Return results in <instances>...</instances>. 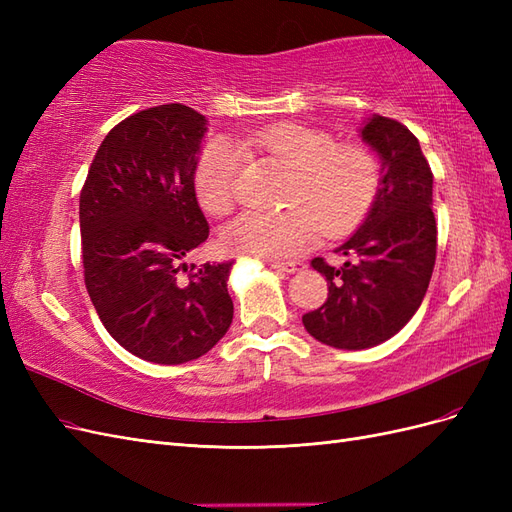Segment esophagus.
<instances>
[{"label":"esophagus","mask_w":512,"mask_h":512,"mask_svg":"<svg viewBox=\"0 0 512 512\" xmlns=\"http://www.w3.org/2000/svg\"><path fill=\"white\" fill-rule=\"evenodd\" d=\"M271 267L277 271L297 273V271L305 269V262H301V260H271Z\"/></svg>","instance_id":"1"}]
</instances>
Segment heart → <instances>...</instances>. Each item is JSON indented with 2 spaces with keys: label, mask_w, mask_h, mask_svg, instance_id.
<instances>
[{
  "label": "heart",
  "mask_w": 512,
  "mask_h": 512,
  "mask_svg": "<svg viewBox=\"0 0 512 512\" xmlns=\"http://www.w3.org/2000/svg\"><path fill=\"white\" fill-rule=\"evenodd\" d=\"M243 149L292 170L284 213L247 211L224 230L232 252L260 258H286L312 245L320 230L327 237L346 235L371 209L378 194V166L371 153L301 123H273L247 130ZM241 158L228 141H211L196 160L192 185L200 209L224 215L235 203Z\"/></svg>",
  "instance_id": "obj_1"
}]
</instances>
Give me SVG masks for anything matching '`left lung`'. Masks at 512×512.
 Returning <instances> with one entry per match:
<instances>
[{"label":"left lung","mask_w":512,"mask_h":512,"mask_svg":"<svg viewBox=\"0 0 512 512\" xmlns=\"http://www.w3.org/2000/svg\"><path fill=\"white\" fill-rule=\"evenodd\" d=\"M361 136L382 160L380 190L361 228L337 247L344 265L312 260L329 297L303 316L309 335L344 350L378 346L406 327L423 303L438 245L433 173L418 138L382 115L367 119Z\"/></svg>","instance_id":"1"}]
</instances>
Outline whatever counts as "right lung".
Segmentation results:
<instances>
[{
    "instance_id": "right-lung-1",
    "label": "right lung",
    "mask_w": 512,
    "mask_h": 512,
    "mask_svg": "<svg viewBox=\"0 0 512 512\" xmlns=\"http://www.w3.org/2000/svg\"><path fill=\"white\" fill-rule=\"evenodd\" d=\"M205 121L185 104L126 117L106 134L81 190L91 303L121 348L160 365L198 359L232 322V262L183 260L209 237L192 185Z\"/></svg>"
}]
</instances>
